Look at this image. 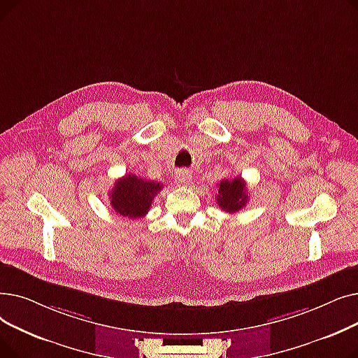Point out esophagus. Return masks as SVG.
I'll return each mask as SVG.
<instances>
[{
    "mask_svg": "<svg viewBox=\"0 0 358 358\" xmlns=\"http://www.w3.org/2000/svg\"><path fill=\"white\" fill-rule=\"evenodd\" d=\"M176 180L178 185H190L193 181V173H190L189 169H180V171L176 174Z\"/></svg>",
    "mask_w": 358,
    "mask_h": 358,
    "instance_id": "obj_1",
    "label": "esophagus"
}]
</instances>
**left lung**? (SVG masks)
<instances>
[{
	"label": "left lung",
	"instance_id": "obj_1",
	"mask_svg": "<svg viewBox=\"0 0 358 358\" xmlns=\"http://www.w3.org/2000/svg\"><path fill=\"white\" fill-rule=\"evenodd\" d=\"M216 201L219 208L228 213H236L243 209V206L248 203L245 181L241 177H235L234 180H222L217 184Z\"/></svg>",
	"mask_w": 358,
	"mask_h": 358
}]
</instances>
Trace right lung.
I'll return each mask as SVG.
<instances>
[{
    "label": "right lung",
    "instance_id": "right-lung-1",
    "mask_svg": "<svg viewBox=\"0 0 358 358\" xmlns=\"http://www.w3.org/2000/svg\"><path fill=\"white\" fill-rule=\"evenodd\" d=\"M161 190V182L142 180L135 174H126L113 185L110 204L120 216L139 219L149 212L154 197Z\"/></svg>",
    "mask_w": 358,
    "mask_h": 358
}]
</instances>
